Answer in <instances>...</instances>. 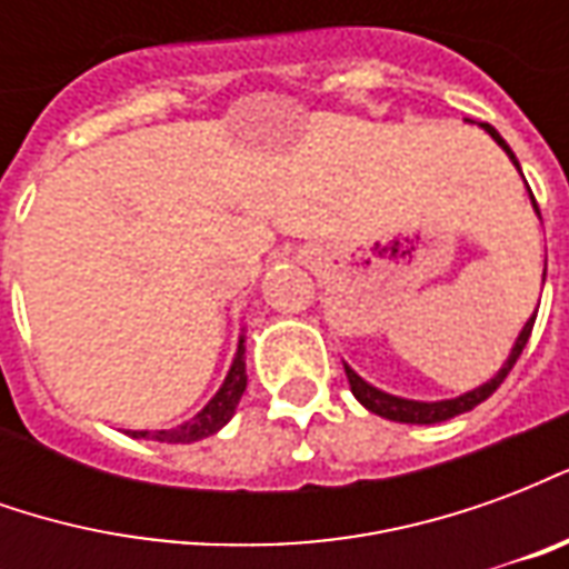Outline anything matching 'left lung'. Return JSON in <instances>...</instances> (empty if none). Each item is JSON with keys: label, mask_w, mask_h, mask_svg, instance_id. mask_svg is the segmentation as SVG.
<instances>
[{"label": "left lung", "mask_w": 569, "mask_h": 569, "mask_svg": "<svg viewBox=\"0 0 569 569\" xmlns=\"http://www.w3.org/2000/svg\"><path fill=\"white\" fill-rule=\"evenodd\" d=\"M481 128L488 130L490 137H493V142L500 146L506 154H509V161L518 167V158L512 154V149L506 146V140H502L497 130L490 128V124H481ZM521 170V167H518ZM530 200H533V194H530ZM533 210H537L539 216V207L537 200H533ZM533 320H537V313L530 317V320L525 322V329H521V335L515 338V347L512 353H509V359L502 362V369L490 378L488 383H481V387H476V390H469V393L457 396V399H441V402H418V399H402V396H390L383 393V390H378V387H371L369 381H362L357 371L350 369L345 362V371H347V381H350V390H353V396H357L362 406L369 408L371 415H381V418L387 420H396V423H441V420H451L457 418V415H466V411H472L476 406H481L485 399H488L497 387H500L502 381H506V375L512 371V366L518 362V357H521V350L527 347V338H530V332H533Z\"/></svg>", "instance_id": "obj_1"}]
</instances>
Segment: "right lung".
<instances>
[{"mask_svg":"<svg viewBox=\"0 0 569 569\" xmlns=\"http://www.w3.org/2000/svg\"><path fill=\"white\" fill-rule=\"evenodd\" d=\"M243 353H247V347H243V338H240L237 357L234 362H231L228 375H224V383L219 387V393L212 396L210 402L200 408L194 418L186 420L182 427L154 429V432H149V429H133L130 436H133V439L170 441V445L182 441V445H188V441H200L207 439V436H212V432H219L228 420L234 418L237 402H240V396L247 390V362H243Z\"/></svg>","mask_w":569,"mask_h":569,"instance_id":"obj_1","label":"right lung"}]
</instances>
